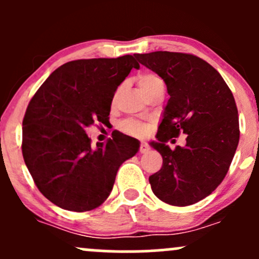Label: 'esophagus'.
Returning a JSON list of instances; mask_svg holds the SVG:
<instances>
[{
    "label": "esophagus",
    "instance_id": "esophagus-1",
    "mask_svg": "<svg viewBox=\"0 0 259 259\" xmlns=\"http://www.w3.org/2000/svg\"><path fill=\"white\" fill-rule=\"evenodd\" d=\"M148 151H150V146H148L146 142H141V144H140V152L146 153Z\"/></svg>",
    "mask_w": 259,
    "mask_h": 259
}]
</instances>
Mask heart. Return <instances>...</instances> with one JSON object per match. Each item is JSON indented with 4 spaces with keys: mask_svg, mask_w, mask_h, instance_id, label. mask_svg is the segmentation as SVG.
<instances>
[{
    "mask_svg": "<svg viewBox=\"0 0 259 259\" xmlns=\"http://www.w3.org/2000/svg\"><path fill=\"white\" fill-rule=\"evenodd\" d=\"M138 84L140 90L144 92V95H146L151 90H153L156 86L164 85L163 84V80L159 78L158 75L153 73H144L140 74L138 76ZM117 96V95H115ZM121 129L127 134H132L135 136H145L148 132V126L146 124L140 123L138 120H125L121 124Z\"/></svg>",
    "mask_w": 259,
    "mask_h": 259,
    "instance_id": "1",
    "label": "heart"
}]
</instances>
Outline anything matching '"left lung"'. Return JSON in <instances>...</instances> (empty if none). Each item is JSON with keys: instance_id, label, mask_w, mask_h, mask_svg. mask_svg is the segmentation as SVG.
Listing matches in <instances>:
<instances>
[{"instance_id": "obj_1", "label": "left lung", "mask_w": 259, "mask_h": 259, "mask_svg": "<svg viewBox=\"0 0 259 259\" xmlns=\"http://www.w3.org/2000/svg\"><path fill=\"white\" fill-rule=\"evenodd\" d=\"M141 64L164 80L170 99L152 147L163 158L150 177L160 201L184 207L203 200L227 175L240 139L233 92L214 68L190 53L156 51L135 55ZM180 133L184 148L170 150L165 142Z\"/></svg>"}]
</instances>
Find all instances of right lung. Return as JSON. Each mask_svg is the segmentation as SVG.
<instances>
[{
  "label": "right lung",
  "instance_id": "right-lung-1",
  "mask_svg": "<svg viewBox=\"0 0 259 259\" xmlns=\"http://www.w3.org/2000/svg\"><path fill=\"white\" fill-rule=\"evenodd\" d=\"M133 68V56L68 62L32 96L23 119V158L47 200L86 212L107 200L121 163L139 151V141L115 136L96 147L85 129L109 119L114 92Z\"/></svg>",
  "mask_w": 259,
  "mask_h": 259
}]
</instances>
